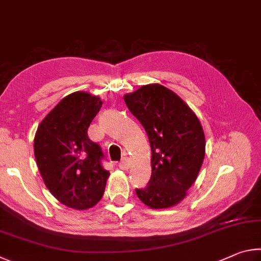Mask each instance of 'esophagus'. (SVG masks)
I'll return each mask as SVG.
<instances>
[{
    "label": "esophagus",
    "instance_id": "34e87169",
    "mask_svg": "<svg viewBox=\"0 0 261 261\" xmlns=\"http://www.w3.org/2000/svg\"><path fill=\"white\" fill-rule=\"evenodd\" d=\"M119 168H120V170H123V171H127L128 168L130 167V163H129V161H128L127 158H123L122 161L119 163Z\"/></svg>",
    "mask_w": 261,
    "mask_h": 261
}]
</instances>
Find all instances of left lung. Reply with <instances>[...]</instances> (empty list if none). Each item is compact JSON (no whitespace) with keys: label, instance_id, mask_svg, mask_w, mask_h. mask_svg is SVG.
I'll return each mask as SVG.
<instances>
[{"label":"left lung","instance_id":"left-lung-1","mask_svg":"<svg viewBox=\"0 0 261 261\" xmlns=\"http://www.w3.org/2000/svg\"><path fill=\"white\" fill-rule=\"evenodd\" d=\"M123 100L142 123L151 147V177L136 189L150 208L179 204L198 176L205 157V135L199 119L180 96L159 84L140 87Z\"/></svg>","mask_w":261,"mask_h":261}]
</instances>
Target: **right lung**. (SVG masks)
<instances>
[{
    "instance_id": "1",
    "label": "right lung",
    "mask_w": 261,
    "mask_h": 261,
    "mask_svg": "<svg viewBox=\"0 0 261 261\" xmlns=\"http://www.w3.org/2000/svg\"><path fill=\"white\" fill-rule=\"evenodd\" d=\"M102 104L98 96L72 93L44 117L35 133V161L45 187L74 210L97 204L110 176L100 164V147L87 134Z\"/></svg>"
}]
</instances>
